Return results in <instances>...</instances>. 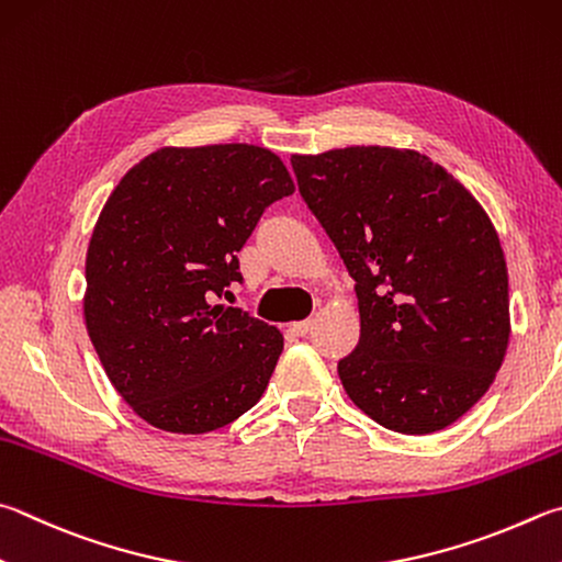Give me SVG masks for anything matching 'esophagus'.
Instances as JSON below:
<instances>
[{"instance_id": "34e87169", "label": "esophagus", "mask_w": 562, "mask_h": 562, "mask_svg": "<svg viewBox=\"0 0 562 562\" xmlns=\"http://www.w3.org/2000/svg\"><path fill=\"white\" fill-rule=\"evenodd\" d=\"M312 329V319H302V322H292L290 324V331H294L297 336H304Z\"/></svg>"}]
</instances>
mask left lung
Listing matches in <instances>:
<instances>
[{
    "instance_id": "1",
    "label": "left lung",
    "mask_w": 562,
    "mask_h": 562,
    "mask_svg": "<svg viewBox=\"0 0 562 562\" xmlns=\"http://www.w3.org/2000/svg\"><path fill=\"white\" fill-rule=\"evenodd\" d=\"M292 169L356 282L361 339L339 361L346 395L393 432L445 430L494 383L512 336L492 218L415 149L292 155Z\"/></svg>"
}]
</instances>
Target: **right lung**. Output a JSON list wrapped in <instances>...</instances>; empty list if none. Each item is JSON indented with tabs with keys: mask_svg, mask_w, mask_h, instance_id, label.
Wrapping results in <instances>:
<instances>
[{
	"mask_svg": "<svg viewBox=\"0 0 562 562\" xmlns=\"http://www.w3.org/2000/svg\"><path fill=\"white\" fill-rule=\"evenodd\" d=\"M288 167L255 145L161 147L105 201L86 255L83 316L110 383L142 420L203 435L260 401L282 334L213 304L240 282L238 250Z\"/></svg>",
	"mask_w": 562,
	"mask_h": 562,
	"instance_id": "1",
	"label": "right lung"
}]
</instances>
